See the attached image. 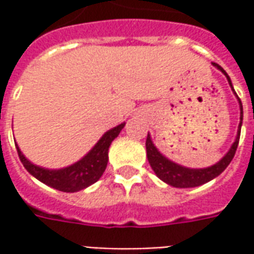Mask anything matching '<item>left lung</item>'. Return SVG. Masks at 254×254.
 <instances>
[{
  "mask_svg": "<svg viewBox=\"0 0 254 254\" xmlns=\"http://www.w3.org/2000/svg\"><path fill=\"white\" fill-rule=\"evenodd\" d=\"M213 65L218 67L219 70H222L224 73V76L229 80V84L233 88V84L230 80L229 74L226 73L223 67L219 66L218 64L213 63ZM234 91V89H233ZM240 100V107H241V122L240 127H238V134L235 138L234 144L231 145V148L227 154L224 155V158L222 160H219L216 165L207 167V169H187V167H182V166L177 165L174 162H171L167 158H165L163 155L160 154L158 149L155 148V145L151 141L149 134L147 136V141H145V148H147V158L152 170L155 171V174L159 177L162 181H165L166 184H169L171 187L174 188H194L200 187L205 182L211 181L213 178H216L219 174H222L226 167L230 165V162L233 160L240 143V134H241V125H242V117H244V111H242V103Z\"/></svg>",
  "mask_w": 254,
  "mask_h": 254,
  "instance_id": "8db88e82",
  "label": "left lung"
}]
</instances>
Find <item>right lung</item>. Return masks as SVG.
I'll list each match as a JSON object with an SVG mask.
<instances>
[{
	"instance_id": "1",
	"label": "right lung",
	"mask_w": 254,
	"mask_h": 254,
	"mask_svg": "<svg viewBox=\"0 0 254 254\" xmlns=\"http://www.w3.org/2000/svg\"><path fill=\"white\" fill-rule=\"evenodd\" d=\"M124 127L125 124H121L118 127H113L109 132H106L103 137L100 138L96 145L83 159L61 170H47L39 166L32 165L30 160L25 159L24 155L21 154L17 144H16V149H17L21 163L31 176H34L36 180H39L57 190L73 193V191L81 190L84 188L92 185L102 177L106 170L107 160H109V147L111 141L120 134Z\"/></svg>"
}]
</instances>
